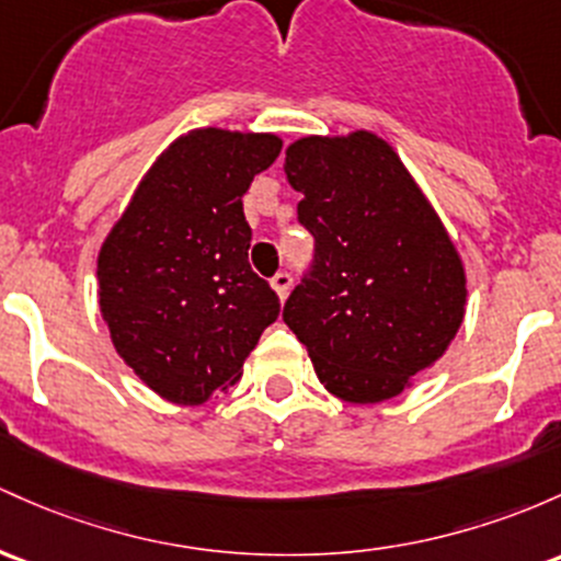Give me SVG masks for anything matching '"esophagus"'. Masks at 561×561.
I'll return each mask as SVG.
<instances>
[{"mask_svg":"<svg viewBox=\"0 0 561 561\" xmlns=\"http://www.w3.org/2000/svg\"><path fill=\"white\" fill-rule=\"evenodd\" d=\"M271 287H274V293L279 295V300H285L287 293H290V287H293V276L287 274V271H279V274L271 279Z\"/></svg>","mask_w":561,"mask_h":561,"instance_id":"obj_1","label":"esophagus"}]
</instances>
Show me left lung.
Wrapping results in <instances>:
<instances>
[{
  "label": "left lung",
  "mask_w": 561,
  "mask_h": 561,
  "mask_svg": "<svg viewBox=\"0 0 561 561\" xmlns=\"http://www.w3.org/2000/svg\"><path fill=\"white\" fill-rule=\"evenodd\" d=\"M285 172L304 194L298 218L317 252L282 319L332 397L351 404L399 397L463 324V257L380 135H306L287 146Z\"/></svg>",
  "instance_id": "left-lung-1"
}]
</instances>
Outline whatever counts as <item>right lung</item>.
Returning <instances> with one entry per match:
<instances>
[{
  "label": "right lung",
  "instance_id": "add662e5",
  "mask_svg": "<svg viewBox=\"0 0 561 561\" xmlns=\"http://www.w3.org/2000/svg\"><path fill=\"white\" fill-rule=\"evenodd\" d=\"M282 151L274 133L196 127L140 178L98 252V304L116 354L153 393L202 404L242 378L279 317L248 263L242 196Z\"/></svg>",
  "mask_w": 561,
  "mask_h": 561
}]
</instances>
